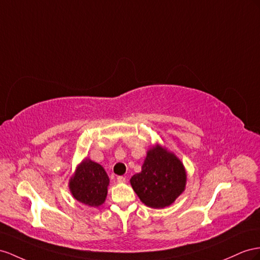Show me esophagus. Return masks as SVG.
Instances as JSON below:
<instances>
[{"label": "esophagus", "mask_w": 260, "mask_h": 260, "mask_svg": "<svg viewBox=\"0 0 260 260\" xmlns=\"http://www.w3.org/2000/svg\"><path fill=\"white\" fill-rule=\"evenodd\" d=\"M126 181V178L125 177H123V176H119V177H117V182H119V183H124Z\"/></svg>", "instance_id": "1"}]
</instances>
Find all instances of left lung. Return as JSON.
<instances>
[{
    "instance_id": "8db88e82",
    "label": "left lung",
    "mask_w": 260,
    "mask_h": 260,
    "mask_svg": "<svg viewBox=\"0 0 260 260\" xmlns=\"http://www.w3.org/2000/svg\"><path fill=\"white\" fill-rule=\"evenodd\" d=\"M185 170L181 161L160 146L151 148L142 171L131 178V184L141 201L150 208H166L174 203L185 187Z\"/></svg>"
}]
</instances>
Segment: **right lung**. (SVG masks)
Listing matches in <instances>:
<instances>
[{
	"label": "right lung",
	"mask_w": 260,
	"mask_h": 260,
	"mask_svg": "<svg viewBox=\"0 0 260 260\" xmlns=\"http://www.w3.org/2000/svg\"><path fill=\"white\" fill-rule=\"evenodd\" d=\"M109 177L101 165L85 159L78 167L69 187L76 200L85 205L99 206L108 194Z\"/></svg>",
	"instance_id": "right-lung-1"
}]
</instances>
